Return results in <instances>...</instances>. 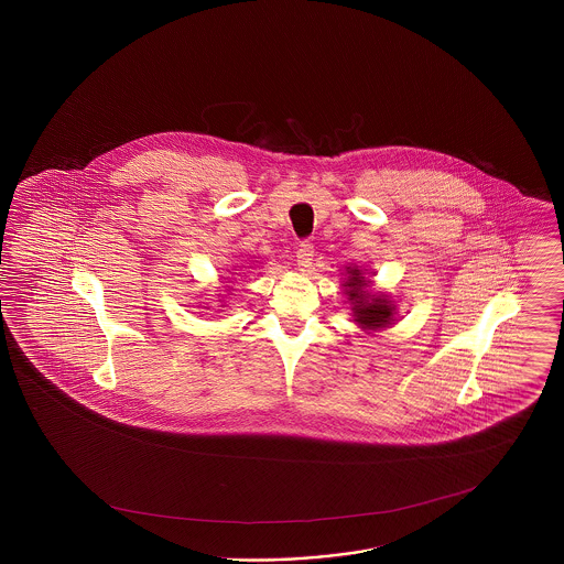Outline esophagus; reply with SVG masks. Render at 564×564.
I'll return each mask as SVG.
<instances>
[{
    "label": "esophagus",
    "mask_w": 564,
    "mask_h": 564,
    "mask_svg": "<svg viewBox=\"0 0 564 564\" xmlns=\"http://www.w3.org/2000/svg\"><path fill=\"white\" fill-rule=\"evenodd\" d=\"M295 258H297V269L300 271H310L312 260H314V246L310 241H300V246L295 250Z\"/></svg>",
    "instance_id": "esophagus-1"
}]
</instances>
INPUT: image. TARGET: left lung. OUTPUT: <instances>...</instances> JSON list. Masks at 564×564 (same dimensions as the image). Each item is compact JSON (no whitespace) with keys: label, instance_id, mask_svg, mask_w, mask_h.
Instances as JSON below:
<instances>
[{"label":"left lung","instance_id":"8db88e82","mask_svg":"<svg viewBox=\"0 0 564 564\" xmlns=\"http://www.w3.org/2000/svg\"><path fill=\"white\" fill-rule=\"evenodd\" d=\"M368 283L370 281L364 276L361 269L347 267V279L343 281V288L354 310V321L364 330H378L393 323L397 307L389 300V295H372L370 291H366Z\"/></svg>","mask_w":564,"mask_h":564}]
</instances>
